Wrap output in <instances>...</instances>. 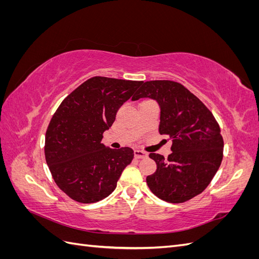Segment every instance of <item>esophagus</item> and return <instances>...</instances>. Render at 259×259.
Returning <instances> with one entry per match:
<instances>
[{"label":"esophagus","instance_id":"34e87169","mask_svg":"<svg viewBox=\"0 0 259 259\" xmlns=\"http://www.w3.org/2000/svg\"><path fill=\"white\" fill-rule=\"evenodd\" d=\"M134 155H135L136 159H145L148 156V153L145 152V151H142V150H135Z\"/></svg>","mask_w":259,"mask_h":259}]
</instances>
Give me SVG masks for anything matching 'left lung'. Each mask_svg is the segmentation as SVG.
<instances>
[{
	"label": "left lung",
	"instance_id": "left-lung-1",
	"mask_svg": "<svg viewBox=\"0 0 259 259\" xmlns=\"http://www.w3.org/2000/svg\"><path fill=\"white\" fill-rule=\"evenodd\" d=\"M145 97L158 101L159 132L173 142L167 159L159 153L149 154L156 170L147 176L148 187L163 201L186 202L205 189L221 166V127L207 107L178 82H143L132 100Z\"/></svg>",
	"mask_w": 259,
	"mask_h": 259
}]
</instances>
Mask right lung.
<instances>
[{"mask_svg":"<svg viewBox=\"0 0 259 259\" xmlns=\"http://www.w3.org/2000/svg\"><path fill=\"white\" fill-rule=\"evenodd\" d=\"M143 81L94 76L62 100L46 130L45 160L55 183L80 203L107 198L134 158L128 147L101 144L120 107Z\"/></svg>","mask_w":259,"mask_h":259,"instance_id":"obj_1","label":"right lung"}]
</instances>
